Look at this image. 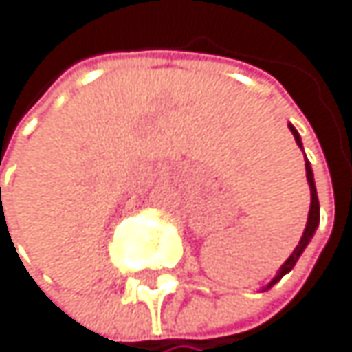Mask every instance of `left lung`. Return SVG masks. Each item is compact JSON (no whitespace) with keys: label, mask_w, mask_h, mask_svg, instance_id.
<instances>
[{"label":"left lung","mask_w":352,"mask_h":352,"mask_svg":"<svg viewBox=\"0 0 352 352\" xmlns=\"http://www.w3.org/2000/svg\"><path fill=\"white\" fill-rule=\"evenodd\" d=\"M292 129V133H294V137H296V143L302 147V141H300V135H298V131L294 129V126H289ZM306 179H308V186H310V213H308V221H306V230H304V234H302V239H300V243H298V247H296V251L289 255V260L280 266V270H278V274L268 283V287H272L276 280H280L283 278V274H287L294 266H296V262H298V258L302 255V251L306 249V245L310 243V239H313V234H315V230H317V226H319V198H317V188H315V179H313V170H310V164H308V160H306Z\"/></svg>","instance_id":"8db88e82"}]
</instances>
